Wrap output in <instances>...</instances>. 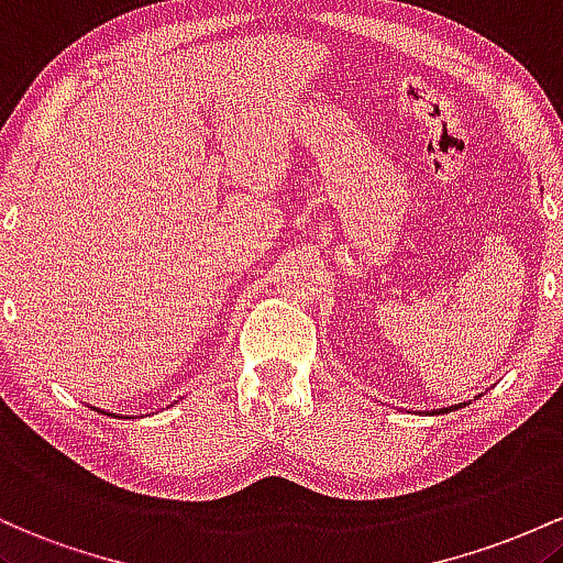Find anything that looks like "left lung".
<instances>
[{"mask_svg": "<svg viewBox=\"0 0 563 563\" xmlns=\"http://www.w3.org/2000/svg\"><path fill=\"white\" fill-rule=\"evenodd\" d=\"M446 409H452V407H446ZM446 409H439V412H446Z\"/></svg>", "mask_w": 563, "mask_h": 563, "instance_id": "8db88e82", "label": "left lung"}]
</instances>
